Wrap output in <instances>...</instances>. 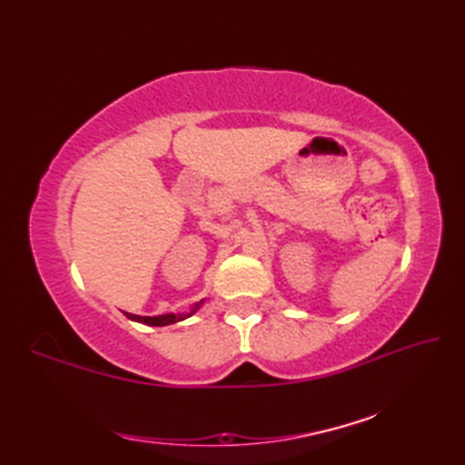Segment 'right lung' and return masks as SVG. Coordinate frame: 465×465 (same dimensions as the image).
Returning <instances> with one entry per match:
<instances>
[{"mask_svg":"<svg viewBox=\"0 0 465 465\" xmlns=\"http://www.w3.org/2000/svg\"><path fill=\"white\" fill-rule=\"evenodd\" d=\"M197 305H200V303H197ZM197 305L193 308V312L197 310ZM193 312H190V313H180V315L165 313V315H157V318H145V315H134V313H125V315H127V318H130V320H134V322L147 323V325H170V323H175V322H182V320H185V318H190V315H192Z\"/></svg>","mask_w":465,"mask_h":465,"instance_id":"right-lung-1","label":"right lung"}]
</instances>
